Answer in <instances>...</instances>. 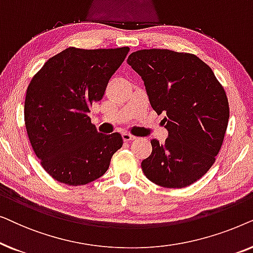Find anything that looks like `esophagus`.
<instances>
[{
    "mask_svg": "<svg viewBox=\"0 0 253 253\" xmlns=\"http://www.w3.org/2000/svg\"><path fill=\"white\" fill-rule=\"evenodd\" d=\"M122 138H123L124 141H131V140H136L137 139V137H134V136H132V134H130L127 132H124L122 134Z\"/></svg>",
    "mask_w": 253,
    "mask_h": 253,
    "instance_id": "obj_1",
    "label": "esophagus"
}]
</instances>
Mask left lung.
<instances>
[{"mask_svg":"<svg viewBox=\"0 0 253 253\" xmlns=\"http://www.w3.org/2000/svg\"><path fill=\"white\" fill-rule=\"evenodd\" d=\"M127 64L144 81L150 103L168 130L164 144L152 139L141 162L151 182L164 188L191 185L209 171L222 146L229 103L212 69L196 55L169 49H141Z\"/></svg>","mask_w":253,"mask_h":253,"instance_id":"left-lung-1","label":"left lung"}]
</instances>
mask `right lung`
<instances>
[{"instance_id": "right-lung-1", "label": "right lung", "mask_w": 253, "mask_h": 253, "mask_svg": "<svg viewBox=\"0 0 253 253\" xmlns=\"http://www.w3.org/2000/svg\"><path fill=\"white\" fill-rule=\"evenodd\" d=\"M129 50L69 47L31 81L24 106L27 136L42 168L57 182L77 186L95 181L122 147V136L99 133L88 113Z\"/></svg>"}]
</instances>
